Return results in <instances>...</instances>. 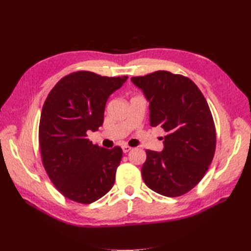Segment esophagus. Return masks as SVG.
<instances>
[{"mask_svg": "<svg viewBox=\"0 0 251 251\" xmlns=\"http://www.w3.org/2000/svg\"><path fill=\"white\" fill-rule=\"evenodd\" d=\"M122 149H123V152H124V153H127V152H129L131 150V148L129 146H123Z\"/></svg>", "mask_w": 251, "mask_h": 251, "instance_id": "esophagus-1", "label": "esophagus"}]
</instances>
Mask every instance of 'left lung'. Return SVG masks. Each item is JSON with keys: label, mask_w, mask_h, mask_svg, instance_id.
Returning a JSON list of instances; mask_svg holds the SVG:
<instances>
[{"label": "left lung", "mask_w": 251, "mask_h": 251, "mask_svg": "<svg viewBox=\"0 0 251 251\" xmlns=\"http://www.w3.org/2000/svg\"><path fill=\"white\" fill-rule=\"evenodd\" d=\"M131 82L150 102V125L166 131L163 151H146L143 181L167 197L188 193L205 176L216 150L215 123L205 97L190 78L168 71Z\"/></svg>", "instance_id": "obj_1"}]
</instances>
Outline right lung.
<instances>
[{
  "mask_svg": "<svg viewBox=\"0 0 251 251\" xmlns=\"http://www.w3.org/2000/svg\"><path fill=\"white\" fill-rule=\"evenodd\" d=\"M127 78L79 71L62 77L47 96L39 127L42 161L51 182L69 200L90 204L114 184L122 149L93 145L87 132L103 124L106 101Z\"/></svg>",
  "mask_w": 251,
  "mask_h": 251,
  "instance_id": "obj_1",
  "label": "right lung"
}]
</instances>
